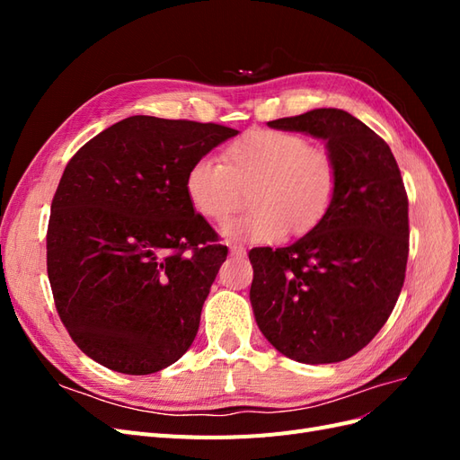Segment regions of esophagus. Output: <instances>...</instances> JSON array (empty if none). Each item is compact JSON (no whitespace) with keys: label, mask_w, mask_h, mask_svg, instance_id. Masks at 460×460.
Segmentation results:
<instances>
[{"label":"esophagus","mask_w":460,"mask_h":460,"mask_svg":"<svg viewBox=\"0 0 460 460\" xmlns=\"http://www.w3.org/2000/svg\"><path fill=\"white\" fill-rule=\"evenodd\" d=\"M230 255L232 257H243L245 255V247L240 243H230Z\"/></svg>","instance_id":"1"}]
</instances>
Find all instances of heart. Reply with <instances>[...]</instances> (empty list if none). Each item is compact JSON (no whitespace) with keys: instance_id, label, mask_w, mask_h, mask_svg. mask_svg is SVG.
<instances>
[{"instance_id":"1","label":"heart","mask_w":460,"mask_h":460,"mask_svg":"<svg viewBox=\"0 0 460 460\" xmlns=\"http://www.w3.org/2000/svg\"><path fill=\"white\" fill-rule=\"evenodd\" d=\"M338 163L303 136L259 128L234 142L225 163L203 155L190 164L184 190L193 211L222 222L249 190L252 211L222 226L232 240L272 243L303 235L326 218L338 193Z\"/></svg>"}]
</instances>
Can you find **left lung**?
Here are the masks:
<instances>
[{
    "label": "left lung",
    "mask_w": 460,
    "mask_h": 460,
    "mask_svg": "<svg viewBox=\"0 0 460 460\" xmlns=\"http://www.w3.org/2000/svg\"><path fill=\"white\" fill-rule=\"evenodd\" d=\"M326 142L338 163L330 213L288 247L249 252L257 326L305 365L340 363L372 341L392 314L409 259V199L392 149L341 109L269 122Z\"/></svg>",
    "instance_id": "1"
}]
</instances>
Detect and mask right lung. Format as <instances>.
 <instances>
[{"mask_svg": "<svg viewBox=\"0 0 460 460\" xmlns=\"http://www.w3.org/2000/svg\"><path fill=\"white\" fill-rule=\"evenodd\" d=\"M238 130L136 115L82 146L51 201L48 276L68 336L95 363L153 374L196 340L228 247L193 211L190 164Z\"/></svg>", "mask_w": 460, "mask_h": 460, "instance_id": "right-lung-1", "label": "right lung"}]
</instances>
